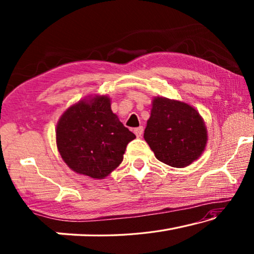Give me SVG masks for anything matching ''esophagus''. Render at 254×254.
I'll return each instance as SVG.
<instances>
[{
	"mask_svg": "<svg viewBox=\"0 0 254 254\" xmlns=\"http://www.w3.org/2000/svg\"><path fill=\"white\" fill-rule=\"evenodd\" d=\"M134 133L136 137H141L143 134V127H135L134 128Z\"/></svg>",
	"mask_w": 254,
	"mask_h": 254,
	"instance_id": "34e87169",
	"label": "esophagus"
}]
</instances>
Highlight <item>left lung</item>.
<instances>
[{"mask_svg": "<svg viewBox=\"0 0 254 254\" xmlns=\"http://www.w3.org/2000/svg\"><path fill=\"white\" fill-rule=\"evenodd\" d=\"M144 140L159 161L184 168L200 157L207 142L203 118L186 103L154 97Z\"/></svg>", "mask_w": 254, "mask_h": 254, "instance_id": "8db88e82", "label": "left lung"}]
</instances>
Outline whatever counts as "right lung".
Instances as JSON below:
<instances>
[{"mask_svg":"<svg viewBox=\"0 0 254 254\" xmlns=\"http://www.w3.org/2000/svg\"><path fill=\"white\" fill-rule=\"evenodd\" d=\"M135 139L111 110V100L96 95L64 112L56 128L63 160L75 173L103 179L118 168L127 143Z\"/></svg>","mask_w":254,"mask_h":254,"instance_id":"right-lung-1","label":"right lung"}]
</instances>
